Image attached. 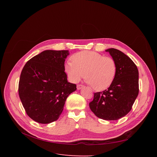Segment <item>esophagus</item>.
<instances>
[{"mask_svg": "<svg viewBox=\"0 0 157 157\" xmlns=\"http://www.w3.org/2000/svg\"><path fill=\"white\" fill-rule=\"evenodd\" d=\"M84 87L83 85L82 84H78L77 86V90H80L81 88H82Z\"/></svg>", "mask_w": 157, "mask_h": 157, "instance_id": "esophagus-1", "label": "esophagus"}]
</instances>
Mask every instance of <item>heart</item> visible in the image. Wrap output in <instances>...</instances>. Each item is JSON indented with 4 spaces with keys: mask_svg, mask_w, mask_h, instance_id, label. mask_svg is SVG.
Returning a JSON list of instances; mask_svg holds the SVG:
<instances>
[{
    "mask_svg": "<svg viewBox=\"0 0 157 157\" xmlns=\"http://www.w3.org/2000/svg\"><path fill=\"white\" fill-rule=\"evenodd\" d=\"M72 62L64 67L70 81L76 83L86 76L87 82L96 91L108 88L117 74V64L113 58L93 51H82L71 58Z\"/></svg>",
    "mask_w": 157,
    "mask_h": 157,
    "instance_id": "b5f03b06",
    "label": "heart"
}]
</instances>
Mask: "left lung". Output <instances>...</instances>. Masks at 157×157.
Listing matches in <instances>:
<instances>
[{"instance_id":"obj_1","label":"left lung","mask_w":157,"mask_h":157,"mask_svg":"<svg viewBox=\"0 0 157 157\" xmlns=\"http://www.w3.org/2000/svg\"><path fill=\"white\" fill-rule=\"evenodd\" d=\"M108 52L117 64V74L108 89L94 93L89 103L91 111L99 118L115 121L130 111L139 94V73L129 57L115 48Z\"/></svg>"}]
</instances>
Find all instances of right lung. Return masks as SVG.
I'll return each instance as SVG.
<instances>
[{"label":"right lung","mask_w":157,"mask_h":157,"mask_svg":"<svg viewBox=\"0 0 157 157\" xmlns=\"http://www.w3.org/2000/svg\"><path fill=\"white\" fill-rule=\"evenodd\" d=\"M68 50H45L23 67L18 92L27 115L40 124L58 119L69 95L77 90L67 81L65 61Z\"/></svg>","instance_id":"obj_1"}]
</instances>
